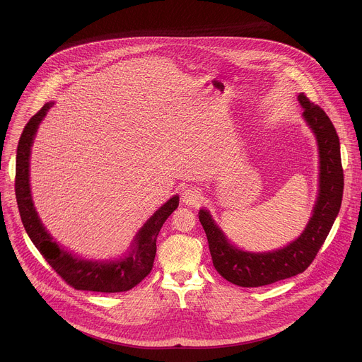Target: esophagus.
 Returning a JSON list of instances; mask_svg holds the SVG:
<instances>
[{"label": "esophagus", "instance_id": "obj_1", "mask_svg": "<svg viewBox=\"0 0 362 362\" xmlns=\"http://www.w3.org/2000/svg\"><path fill=\"white\" fill-rule=\"evenodd\" d=\"M200 199H202V190L199 187H187L182 193V202L189 206L197 204Z\"/></svg>", "mask_w": 362, "mask_h": 362}]
</instances>
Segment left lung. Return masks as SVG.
<instances>
[{
    "label": "left lung",
    "instance_id": "obj_1",
    "mask_svg": "<svg viewBox=\"0 0 362 362\" xmlns=\"http://www.w3.org/2000/svg\"><path fill=\"white\" fill-rule=\"evenodd\" d=\"M298 100L303 107L302 116L314 132L320 147V193L313 216L300 236L272 252H245L226 239L208 211H199L215 269L226 281L243 288L264 286L302 274L315 259L341 208L344 170L337 130L327 113L303 93Z\"/></svg>",
    "mask_w": 362,
    "mask_h": 362
}]
</instances>
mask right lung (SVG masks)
<instances>
[{
  "label": "right lung",
  "mask_w": 362,
  "mask_h": 362,
  "mask_svg": "<svg viewBox=\"0 0 362 362\" xmlns=\"http://www.w3.org/2000/svg\"><path fill=\"white\" fill-rule=\"evenodd\" d=\"M54 103H47L25 124L17 147L16 196L20 216L31 242L70 286L78 291L126 292L140 284L151 271L156 256V239L166 219L177 209L179 196H173L137 232L130 252L113 262H93L80 259L57 245L42 226L31 199L30 153L38 124Z\"/></svg>",
  "instance_id": "right-lung-1"
}]
</instances>
